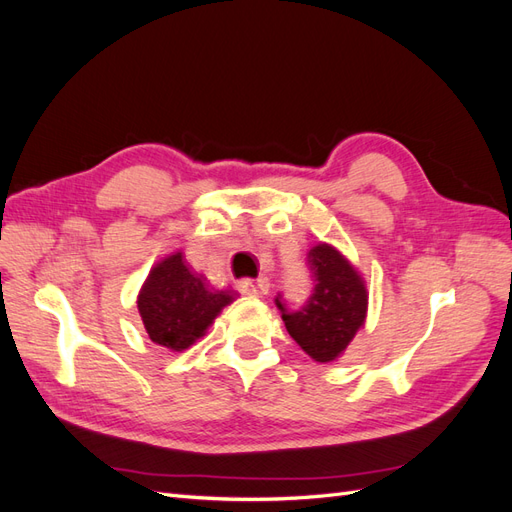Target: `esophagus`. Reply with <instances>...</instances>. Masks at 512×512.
Wrapping results in <instances>:
<instances>
[{"label": "esophagus", "mask_w": 512, "mask_h": 512, "mask_svg": "<svg viewBox=\"0 0 512 512\" xmlns=\"http://www.w3.org/2000/svg\"><path fill=\"white\" fill-rule=\"evenodd\" d=\"M271 288L269 280H241L239 282V290L243 294H250V297H262V294H267Z\"/></svg>", "instance_id": "1"}]
</instances>
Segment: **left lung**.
Returning a JSON list of instances; mask_svg holds the SVG:
<instances>
[{
  "label": "left lung",
  "mask_w": 512,
  "mask_h": 512,
  "mask_svg": "<svg viewBox=\"0 0 512 512\" xmlns=\"http://www.w3.org/2000/svg\"><path fill=\"white\" fill-rule=\"evenodd\" d=\"M314 292L299 312H288L280 297L282 320L290 337L318 363L337 361L363 329L369 294L363 275L329 243H316L307 254Z\"/></svg>",
  "instance_id": "1"
}]
</instances>
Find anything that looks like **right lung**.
I'll return each instance as SVG.
<instances>
[{
	"mask_svg": "<svg viewBox=\"0 0 512 512\" xmlns=\"http://www.w3.org/2000/svg\"><path fill=\"white\" fill-rule=\"evenodd\" d=\"M235 299V290L209 286L207 277L196 273L179 250L151 267L136 305L151 342L183 352L207 333Z\"/></svg>",
	"mask_w": 512,
	"mask_h": 512,
	"instance_id": "add662e5",
	"label": "right lung"
}]
</instances>
